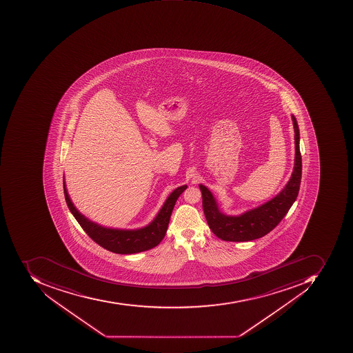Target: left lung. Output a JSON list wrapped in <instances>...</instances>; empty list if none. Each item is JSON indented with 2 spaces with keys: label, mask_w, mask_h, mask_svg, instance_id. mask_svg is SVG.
Wrapping results in <instances>:
<instances>
[{
  "label": "left lung",
  "mask_w": 353,
  "mask_h": 353,
  "mask_svg": "<svg viewBox=\"0 0 353 353\" xmlns=\"http://www.w3.org/2000/svg\"><path fill=\"white\" fill-rule=\"evenodd\" d=\"M292 119L295 130V166L288 185L272 201L240 216H228L219 211L212 193L205 185H199L203 194V209L205 219L210 229L217 238L229 242H248L262 238L278 226V223L295 203L301 182L302 162L299 148V128L294 115H292Z\"/></svg>",
  "instance_id": "1"
}]
</instances>
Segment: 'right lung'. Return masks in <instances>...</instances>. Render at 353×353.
<instances>
[{"label":"right lung","mask_w":353,"mask_h":353,"mask_svg":"<svg viewBox=\"0 0 353 353\" xmlns=\"http://www.w3.org/2000/svg\"><path fill=\"white\" fill-rule=\"evenodd\" d=\"M187 188V185H182L174 190L171 195L168 196L156 219L148 226L138 230H120V229H109L99 226L97 223H92L81 215L72 203L65 189V180H63L65 201L70 211L79 221L81 228L99 246L107 249L109 252L120 254H137V252H145L148 249L157 246L163 240L168 230V223H170L176 201Z\"/></svg>","instance_id":"obj_1"}]
</instances>
